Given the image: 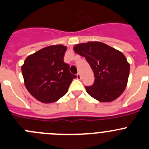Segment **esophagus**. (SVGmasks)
<instances>
[{"instance_id": "esophagus-1", "label": "esophagus", "mask_w": 149, "mask_h": 149, "mask_svg": "<svg viewBox=\"0 0 149 149\" xmlns=\"http://www.w3.org/2000/svg\"><path fill=\"white\" fill-rule=\"evenodd\" d=\"M76 76H77V79H79V80H80V79H81V74L79 73H78L77 74H76Z\"/></svg>"}]
</instances>
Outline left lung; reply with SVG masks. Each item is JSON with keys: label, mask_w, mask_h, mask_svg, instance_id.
<instances>
[{"label": "left lung", "mask_w": 149, "mask_h": 149, "mask_svg": "<svg viewBox=\"0 0 149 149\" xmlns=\"http://www.w3.org/2000/svg\"><path fill=\"white\" fill-rule=\"evenodd\" d=\"M73 50L86 58L94 72V84L85 86L91 97L101 102H109L123 94L127 86L130 64L120 51L100 42L78 44Z\"/></svg>", "instance_id": "obj_1"}]
</instances>
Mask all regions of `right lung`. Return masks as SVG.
Returning a JSON list of instances; mask_svg holds the SVG:
<instances>
[{
	"label": "right lung",
	"mask_w": 149,
	"mask_h": 149,
	"mask_svg": "<svg viewBox=\"0 0 149 149\" xmlns=\"http://www.w3.org/2000/svg\"><path fill=\"white\" fill-rule=\"evenodd\" d=\"M66 49L62 45L46 47L29 55L22 66L26 89L41 102L58 101L67 93L71 81L76 78L63 61Z\"/></svg>",
	"instance_id": "obj_1"
}]
</instances>
